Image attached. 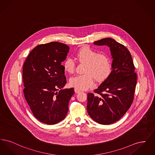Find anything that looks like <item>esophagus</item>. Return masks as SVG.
Returning <instances> with one entry per match:
<instances>
[{
  "label": "esophagus",
  "mask_w": 155,
  "mask_h": 155,
  "mask_svg": "<svg viewBox=\"0 0 155 155\" xmlns=\"http://www.w3.org/2000/svg\"><path fill=\"white\" fill-rule=\"evenodd\" d=\"M74 91H75V93H77V94H78V93L80 92V90H79V89H78L77 88L74 89Z\"/></svg>",
  "instance_id": "obj_1"
}]
</instances>
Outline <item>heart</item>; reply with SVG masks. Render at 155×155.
<instances>
[{"instance_id":"heart-1","label":"heart","mask_w":155,"mask_h":155,"mask_svg":"<svg viewBox=\"0 0 155 155\" xmlns=\"http://www.w3.org/2000/svg\"><path fill=\"white\" fill-rule=\"evenodd\" d=\"M80 62L87 63L84 75H78L70 80V84L79 90H86L94 86V78L99 82L104 81L110 74L111 65L109 57L99 54L88 46L83 47L75 54ZM64 70L73 73L75 67V62L71 58L66 59L63 63Z\"/></svg>"}]
</instances>
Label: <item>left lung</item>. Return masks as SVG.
<instances>
[{
	"label": "left lung",
	"instance_id": "left-lung-1",
	"mask_svg": "<svg viewBox=\"0 0 155 155\" xmlns=\"http://www.w3.org/2000/svg\"><path fill=\"white\" fill-rule=\"evenodd\" d=\"M94 45L110 48L112 71L94 91L88 94L87 111L96 123L108 125L121 118L133 103L137 75L130 52L114 39L106 38Z\"/></svg>",
	"mask_w": 155,
	"mask_h": 155
}]
</instances>
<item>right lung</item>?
Instances as JSON below:
<instances>
[{"label":"right lung","mask_w":155,"mask_h":155,"mask_svg":"<svg viewBox=\"0 0 155 155\" xmlns=\"http://www.w3.org/2000/svg\"><path fill=\"white\" fill-rule=\"evenodd\" d=\"M69 48L57 42L38 45L23 65L25 98L34 116L44 124H55L64 120L74 94L73 88L62 89L67 81L61 63Z\"/></svg>","instance_id":"add662e5"}]
</instances>
